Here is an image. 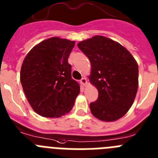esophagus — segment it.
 I'll use <instances>...</instances> for the list:
<instances>
[{
    "label": "esophagus",
    "mask_w": 158,
    "mask_h": 158,
    "mask_svg": "<svg viewBox=\"0 0 158 158\" xmlns=\"http://www.w3.org/2000/svg\"><path fill=\"white\" fill-rule=\"evenodd\" d=\"M81 84L84 87L86 86V85H88V81H87L86 78L85 77L81 78Z\"/></svg>",
    "instance_id": "34e87169"
}]
</instances>
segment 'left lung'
<instances>
[{"mask_svg":"<svg viewBox=\"0 0 158 158\" xmlns=\"http://www.w3.org/2000/svg\"><path fill=\"white\" fill-rule=\"evenodd\" d=\"M77 47L89 59L90 83L99 97L90 103L92 115L102 121H115L129 110L139 86V67L131 53L104 36L82 40Z\"/></svg>","mask_w":158,"mask_h":158,"instance_id":"8db88e82","label":"left lung"}]
</instances>
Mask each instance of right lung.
<instances>
[{
	"label": "right lung",
	"instance_id": "right-lung-1",
	"mask_svg": "<svg viewBox=\"0 0 158 158\" xmlns=\"http://www.w3.org/2000/svg\"><path fill=\"white\" fill-rule=\"evenodd\" d=\"M74 44V40L51 37L36 44L23 60L20 81L32 109L39 115L59 118L73 108L80 93L68 63Z\"/></svg>",
	"mask_w": 158,
	"mask_h": 158
}]
</instances>
